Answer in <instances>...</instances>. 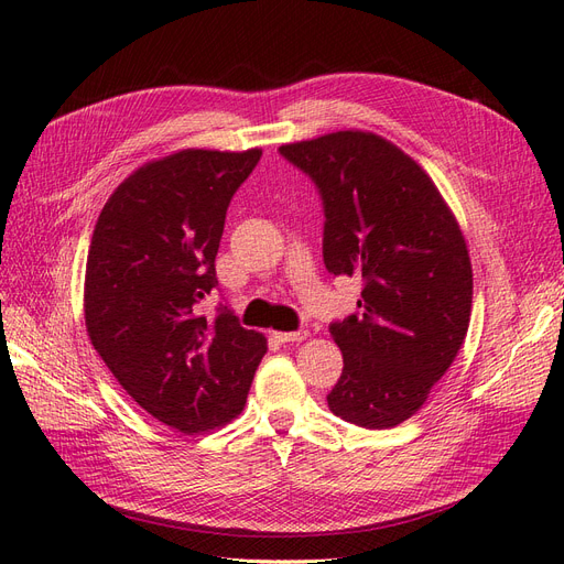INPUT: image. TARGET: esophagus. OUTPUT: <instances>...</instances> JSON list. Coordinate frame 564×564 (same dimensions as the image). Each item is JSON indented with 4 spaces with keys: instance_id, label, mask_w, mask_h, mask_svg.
<instances>
[{
    "instance_id": "34e87169",
    "label": "esophagus",
    "mask_w": 564,
    "mask_h": 564,
    "mask_svg": "<svg viewBox=\"0 0 564 564\" xmlns=\"http://www.w3.org/2000/svg\"><path fill=\"white\" fill-rule=\"evenodd\" d=\"M275 338L280 344H301V340L308 338V332L299 329V332H275Z\"/></svg>"
}]
</instances>
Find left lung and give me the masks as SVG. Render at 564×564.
Returning a JSON list of instances; mask_svg holds the SVG:
<instances>
[{"instance_id":"8db88e82","label":"left lung","mask_w":564,"mask_h":564,"mask_svg":"<svg viewBox=\"0 0 564 564\" xmlns=\"http://www.w3.org/2000/svg\"><path fill=\"white\" fill-rule=\"evenodd\" d=\"M324 204V265L362 278L355 315L329 332L344 373L329 409L362 429L414 416L464 346L473 305L470 256L433 178L371 131L286 143Z\"/></svg>"}]
</instances>
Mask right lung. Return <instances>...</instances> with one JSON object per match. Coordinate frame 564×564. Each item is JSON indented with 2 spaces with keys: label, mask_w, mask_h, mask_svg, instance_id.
Returning <instances> with one entry per match:
<instances>
[{
  "label": "right lung",
  "mask_w": 564,
  "mask_h": 564,
  "mask_svg": "<svg viewBox=\"0 0 564 564\" xmlns=\"http://www.w3.org/2000/svg\"><path fill=\"white\" fill-rule=\"evenodd\" d=\"M263 152L178 150L124 178L100 212L84 278L91 346L133 402L185 435L245 409L265 336L212 294L232 195Z\"/></svg>",
  "instance_id": "obj_1"
}]
</instances>
